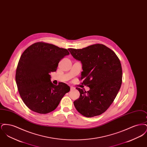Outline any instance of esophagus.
<instances>
[{"mask_svg": "<svg viewBox=\"0 0 147 147\" xmlns=\"http://www.w3.org/2000/svg\"><path fill=\"white\" fill-rule=\"evenodd\" d=\"M74 89V88H73V87H72V86L70 87V90H73Z\"/></svg>", "mask_w": 147, "mask_h": 147, "instance_id": "esophagus-1", "label": "esophagus"}]
</instances>
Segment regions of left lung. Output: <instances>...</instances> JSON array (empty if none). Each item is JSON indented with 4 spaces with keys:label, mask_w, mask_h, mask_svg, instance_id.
<instances>
[{
    "label": "left lung",
    "mask_w": 147,
    "mask_h": 147,
    "mask_svg": "<svg viewBox=\"0 0 147 147\" xmlns=\"http://www.w3.org/2000/svg\"><path fill=\"white\" fill-rule=\"evenodd\" d=\"M68 50L82 63L80 79L83 80L82 84L90 88L86 91L76 88L80 97L74 101L76 109L87 117L102 114L111 105L121 86L122 70L119 58L101 44Z\"/></svg>",
    "instance_id": "1"
}]
</instances>
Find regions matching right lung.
<instances>
[{
  "label": "right lung",
  "mask_w": 147,
  "mask_h": 147,
  "mask_svg": "<svg viewBox=\"0 0 147 147\" xmlns=\"http://www.w3.org/2000/svg\"><path fill=\"white\" fill-rule=\"evenodd\" d=\"M68 50L53 45L37 42L22 53L16 68L15 80L23 102L32 111L46 114L55 110L70 87L51 81L59 62L69 55Z\"/></svg>",
  "instance_id": "add662e5"
}]
</instances>
